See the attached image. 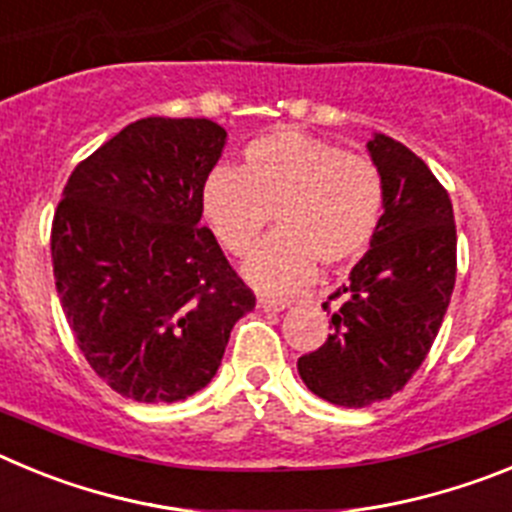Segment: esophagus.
I'll use <instances>...</instances> for the list:
<instances>
[{"instance_id": "34e87169", "label": "esophagus", "mask_w": 512, "mask_h": 512, "mask_svg": "<svg viewBox=\"0 0 512 512\" xmlns=\"http://www.w3.org/2000/svg\"><path fill=\"white\" fill-rule=\"evenodd\" d=\"M287 305H289V302L271 300V297H259V300H256V307H259V310H264V312H279V310H284Z\"/></svg>"}]
</instances>
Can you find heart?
<instances>
[{
  "label": "heart",
  "instance_id": "obj_1",
  "mask_svg": "<svg viewBox=\"0 0 512 512\" xmlns=\"http://www.w3.org/2000/svg\"><path fill=\"white\" fill-rule=\"evenodd\" d=\"M202 215L225 251L243 253L266 223L243 277L269 295L300 289L315 264L341 269L369 251L384 215V179L372 158L330 140L277 130L251 140L243 169L217 166L202 184Z\"/></svg>",
  "mask_w": 512,
  "mask_h": 512
}]
</instances>
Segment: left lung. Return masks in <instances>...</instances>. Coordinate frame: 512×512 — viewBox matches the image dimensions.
<instances>
[{
    "label": "left lung",
    "instance_id": "left-lung-1",
    "mask_svg": "<svg viewBox=\"0 0 512 512\" xmlns=\"http://www.w3.org/2000/svg\"><path fill=\"white\" fill-rule=\"evenodd\" d=\"M366 148L384 179L382 223L348 282L328 297L341 300L330 315L333 333L297 361L307 390L341 408L390 400L410 382L436 341L456 282L449 192L390 135L374 133Z\"/></svg>",
    "mask_w": 512,
    "mask_h": 512
}]
</instances>
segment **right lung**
Segmentation results:
<instances>
[{
  "instance_id": "1",
  "label": "right lung",
  "mask_w": 512,
  "mask_h": 512,
  "mask_svg": "<svg viewBox=\"0 0 512 512\" xmlns=\"http://www.w3.org/2000/svg\"><path fill=\"white\" fill-rule=\"evenodd\" d=\"M205 117H146L84 158L53 215L58 297L81 354L122 397L200 392L256 297L202 228V184L225 148Z\"/></svg>"
}]
</instances>
